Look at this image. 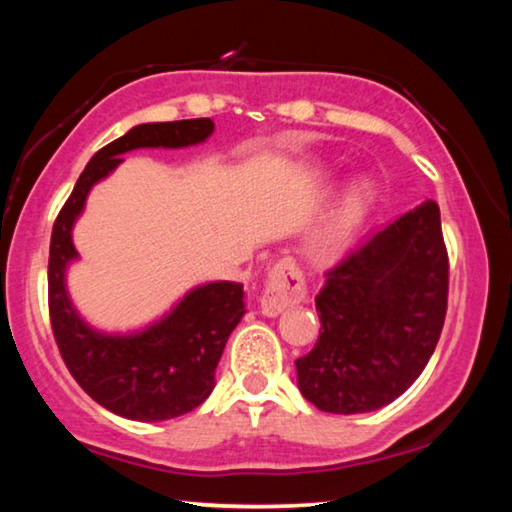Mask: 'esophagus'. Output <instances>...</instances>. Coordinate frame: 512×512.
<instances>
[{
  "label": "esophagus",
  "instance_id": "1",
  "mask_svg": "<svg viewBox=\"0 0 512 512\" xmlns=\"http://www.w3.org/2000/svg\"><path fill=\"white\" fill-rule=\"evenodd\" d=\"M307 298V280L293 257H282L268 268L262 293V314L277 316Z\"/></svg>",
  "mask_w": 512,
  "mask_h": 512
}]
</instances>
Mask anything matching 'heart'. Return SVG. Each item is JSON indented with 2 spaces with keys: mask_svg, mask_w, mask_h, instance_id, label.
I'll return each mask as SVG.
<instances>
[{
  "mask_svg": "<svg viewBox=\"0 0 512 512\" xmlns=\"http://www.w3.org/2000/svg\"><path fill=\"white\" fill-rule=\"evenodd\" d=\"M372 203V189L366 183H357L352 185V189L345 194L343 203L336 214L332 216V221L325 228L323 235V244L325 246H339L343 241H348L352 235V230L361 223L363 216L370 210Z\"/></svg>",
  "mask_w": 512,
  "mask_h": 512,
  "instance_id": "obj_1",
  "label": "heart"
}]
</instances>
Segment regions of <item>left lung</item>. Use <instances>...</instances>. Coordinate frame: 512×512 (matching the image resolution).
<instances>
[{
	"mask_svg": "<svg viewBox=\"0 0 512 512\" xmlns=\"http://www.w3.org/2000/svg\"><path fill=\"white\" fill-rule=\"evenodd\" d=\"M325 277L318 341L296 361L300 393L327 413L381 409L420 377L445 325L449 257L438 203L370 235Z\"/></svg>",
	"mask_w": 512,
	"mask_h": 512,
	"instance_id": "left-lung-1",
	"label": "left lung"
}]
</instances>
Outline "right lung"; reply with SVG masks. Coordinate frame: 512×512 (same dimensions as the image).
Here are the masks:
<instances>
[{"mask_svg": "<svg viewBox=\"0 0 512 512\" xmlns=\"http://www.w3.org/2000/svg\"><path fill=\"white\" fill-rule=\"evenodd\" d=\"M212 119L140 124L94 153L58 212L49 246V318L67 370L103 409L128 420L158 422L201 406L214 388L225 343L244 309L239 282L203 284L178 302L169 316L140 334L94 332L76 314L65 289V268L76 257L72 228L94 183L121 162L119 155L146 146H189L207 140Z\"/></svg>", "mask_w": 512, "mask_h": 512, "instance_id": "1", "label": "right lung"}]
</instances>
